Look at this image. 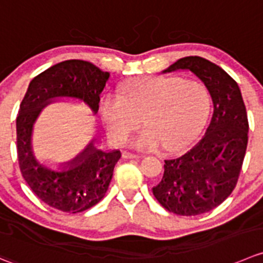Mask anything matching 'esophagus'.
Wrapping results in <instances>:
<instances>
[{
	"instance_id": "34e87169",
	"label": "esophagus",
	"mask_w": 263,
	"mask_h": 263,
	"mask_svg": "<svg viewBox=\"0 0 263 263\" xmlns=\"http://www.w3.org/2000/svg\"><path fill=\"white\" fill-rule=\"evenodd\" d=\"M122 157H123L124 159H131V158H141V155L134 154V153H129V152H123L122 153Z\"/></svg>"
}]
</instances>
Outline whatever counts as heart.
<instances>
[{"label":"heart","instance_id":"b5f03b06","mask_svg":"<svg viewBox=\"0 0 263 263\" xmlns=\"http://www.w3.org/2000/svg\"><path fill=\"white\" fill-rule=\"evenodd\" d=\"M210 92L199 81L177 77H146L122 87L121 96L106 93L100 113L111 139L124 142L140 127L137 117L145 113L142 131L134 145L139 149L178 150L198 135L210 111Z\"/></svg>","mask_w":263,"mask_h":263}]
</instances>
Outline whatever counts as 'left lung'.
<instances>
[{
  "label": "left lung",
  "instance_id": "obj_1",
  "mask_svg": "<svg viewBox=\"0 0 263 263\" xmlns=\"http://www.w3.org/2000/svg\"><path fill=\"white\" fill-rule=\"evenodd\" d=\"M176 70H189L204 83L213 114L195 146L164 160V173L153 194L170 212L196 216L220 205L236 186L248 144V117L238 83L222 68L200 56H186L163 73Z\"/></svg>",
  "mask_w": 263,
  "mask_h": 263
}]
</instances>
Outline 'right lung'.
I'll return each instance as SVG.
<instances>
[{"mask_svg": "<svg viewBox=\"0 0 263 263\" xmlns=\"http://www.w3.org/2000/svg\"><path fill=\"white\" fill-rule=\"evenodd\" d=\"M109 77L110 73L88 61H61L30 81L20 104L16 117L20 171L30 190L55 210L78 213L98 204L108 190L121 152L99 149L92 140L77 157L52 170L35 158L33 127L43 108L63 99L82 101L96 114Z\"/></svg>", "mask_w": 263, "mask_h": 263, "instance_id": "obj_1", "label": "right lung"}]
</instances>
